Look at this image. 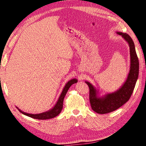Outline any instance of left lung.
<instances>
[{
    "label": "left lung",
    "instance_id": "1",
    "mask_svg": "<svg viewBox=\"0 0 146 146\" xmlns=\"http://www.w3.org/2000/svg\"><path fill=\"white\" fill-rule=\"evenodd\" d=\"M128 42L130 47V68L125 83L118 90L103 97H99L98 92L91 83L85 82L90 88V101L91 108L99 114H106L120 108L129 100L133 93L139 74V60L136 55L133 41L127 33L116 32Z\"/></svg>",
    "mask_w": 146,
    "mask_h": 146
}]
</instances>
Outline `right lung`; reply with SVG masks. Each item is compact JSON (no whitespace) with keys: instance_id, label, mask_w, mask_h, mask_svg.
<instances>
[{"instance_id":"1","label":"right lung","mask_w":146,"mask_h":146,"mask_svg":"<svg viewBox=\"0 0 146 146\" xmlns=\"http://www.w3.org/2000/svg\"><path fill=\"white\" fill-rule=\"evenodd\" d=\"M77 82V79L74 78V79H72V80H69L67 83H66L64 88H63V91H62V92H61V94L60 96L58 101H57V102L54 107V108H52L51 110H48V111H47L46 112L39 113V114H30V113H27L22 111L20 109H18V108L17 107H16V108L18 109V110L21 113H23V114H24V115L29 116L30 117H32L33 119H40V120H45V119L54 118V117H56V116H58V114L61 113V110H62L64 98L66 93H67L69 88H70V86L72 85V84L76 83Z\"/></svg>"}]
</instances>
